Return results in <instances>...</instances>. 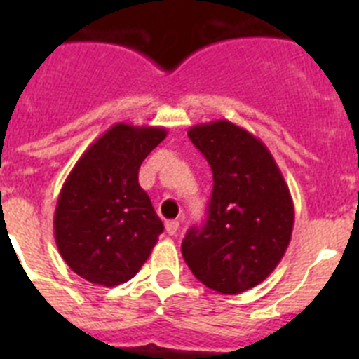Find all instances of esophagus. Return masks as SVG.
Returning a JSON list of instances; mask_svg holds the SVG:
<instances>
[{"mask_svg":"<svg viewBox=\"0 0 359 359\" xmlns=\"http://www.w3.org/2000/svg\"><path fill=\"white\" fill-rule=\"evenodd\" d=\"M165 230H167L169 236H176L177 230H180V221H177V219H170V221H167V223H165Z\"/></svg>","mask_w":359,"mask_h":359,"instance_id":"obj_1","label":"esophagus"}]
</instances>
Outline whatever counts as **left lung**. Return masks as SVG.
I'll return each instance as SVG.
<instances>
[{"mask_svg": "<svg viewBox=\"0 0 359 359\" xmlns=\"http://www.w3.org/2000/svg\"><path fill=\"white\" fill-rule=\"evenodd\" d=\"M189 138L214 174L207 223L192 226L182 253L199 282L239 294L269 277L286 253L294 207L278 165L257 136L228 120L198 123Z\"/></svg>", "mask_w": 359, "mask_h": 359, "instance_id": "obj_1", "label": "left lung"}]
</instances>
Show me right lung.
Instances as JSON below:
<instances>
[{
    "label": "right lung",
    "instance_id": "obj_1",
    "mask_svg": "<svg viewBox=\"0 0 359 359\" xmlns=\"http://www.w3.org/2000/svg\"><path fill=\"white\" fill-rule=\"evenodd\" d=\"M167 131L118 122L86 149L57 199L53 231L59 253L79 277L113 287L135 277L163 223L138 170Z\"/></svg>",
    "mask_w": 359,
    "mask_h": 359
}]
</instances>
